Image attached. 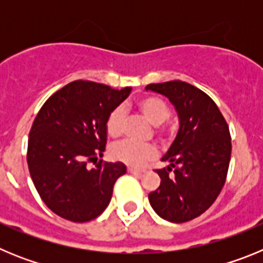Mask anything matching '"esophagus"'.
Segmentation results:
<instances>
[{"label":"esophagus","mask_w":263,"mask_h":263,"mask_svg":"<svg viewBox=\"0 0 263 263\" xmlns=\"http://www.w3.org/2000/svg\"><path fill=\"white\" fill-rule=\"evenodd\" d=\"M127 173L136 174V175H139V174L145 173V170H142V168H136V167H127Z\"/></svg>","instance_id":"34e87169"}]
</instances>
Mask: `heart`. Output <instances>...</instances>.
Returning a JSON list of instances; mask_svg holds the SVG:
<instances>
[{"label":"heart","instance_id":"1","mask_svg":"<svg viewBox=\"0 0 263 263\" xmlns=\"http://www.w3.org/2000/svg\"><path fill=\"white\" fill-rule=\"evenodd\" d=\"M139 111L143 117L157 126V134L159 138H166V132L160 129L159 125L166 122L171 116V106L166 100L158 96H143L137 101ZM125 110L122 106H117L109 113L106 120V132L113 138H118L124 133ZM113 158L130 166H142L148 160L157 157V148L150 143H137L133 141H122L111 148Z\"/></svg>","mask_w":263,"mask_h":263}]
</instances>
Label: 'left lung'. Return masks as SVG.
Wrapping results in <instances>:
<instances>
[{"label": "left lung", "mask_w": 263, "mask_h": 263, "mask_svg": "<svg viewBox=\"0 0 263 263\" xmlns=\"http://www.w3.org/2000/svg\"><path fill=\"white\" fill-rule=\"evenodd\" d=\"M178 111L179 132L162 158L168 166L155 173L160 185L148 194L153 210L171 222H185L205 212L225 184L232 142L227 121L212 99L185 81L148 84Z\"/></svg>", "instance_id": "8db88e82"}]
</instances>
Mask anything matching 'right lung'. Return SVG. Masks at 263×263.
Segmentation results:
<instances>
[{"label": "right lung", "mask_w": 263, "mask_h": 263, "mask_svg": "<svg viewBox=\"0 0 263 263\" xmlns=\"http://www.w3.org/2000/svg\"><path fill=\"white\" fill-rule=\"evenodd\" d=\"M132 88L111 89L76 80L48 97L32 122L27 164L46 205L73 222L90 221L105 211L113 185L126 166L99 160L106 145V120Z\"/></svg>", "instance_id": "obj_1"}]
</instances>
